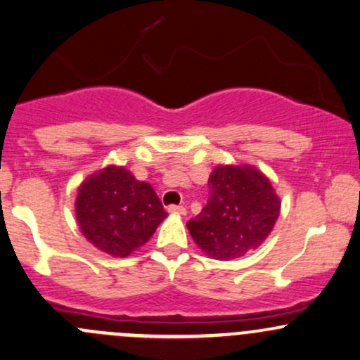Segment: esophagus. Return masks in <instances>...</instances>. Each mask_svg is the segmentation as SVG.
<instances>
[{
	"label": "esophagus",
	"mask_w": 360,
	"mask_h": 360,
	"mask_svg": "<svg viewBox=\"0 0 360 360\" xmlns=\"http://www.w3.org/2000/svg\"><path fill=\"white\" fill-rule=\"evenodd\" d=\"M170 214H177V215H186V209L181 205H170L169 207Z\"/></svg>",
	"instance_id": "obj_1"
}]
</instances>
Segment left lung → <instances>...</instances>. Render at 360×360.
Returning <instances> with one entry per match:
<instances>
[{
	"label": "left lung",
	"mask_w": 360,
	"mask_h": 360,
	"mask_svg": "<svg viewBox=\"0 0 360 360\" xmlns=\"http://www.w3.org/2000/svg\"><path fill=\"white\" fill-rule=\"evenodd\" d=\"M209 186L207 205L186 222L195 243L215 260H233L259 248L281 212L269 177L250 164H219Z\"/></svg>",
	"instance_id": "8db88e82"
}]
</instances>
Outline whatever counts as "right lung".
I'll list each match as a JSON object with an SVG mask.
<instances>
[{
    "mask_svg": "<svg viewBox=\"0 0 360 360\" xmlns=\"http://www.w3.org/2000/svg\"><path fill=\"white\" fill-rule=\"evenodd\" d=\"M165 217L151 184L122 165L89 174L77 190L75 219L82 236L112 257H127L143 247Z\"/></svg>",
    "mask_w": 360,
    "mask_h": 360,
    "instance_id": "right-lung-1",
    "label": "right lung"
}]
</instances>
